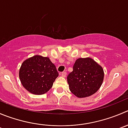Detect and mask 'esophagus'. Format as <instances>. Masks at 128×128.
Here are the masks:
<instances>
[{"instance_id":"34e87169","label":"esophagus","mask_w":128,"mask_h":128,"mask_svg":"<svg viewBox=\"0 0 128 128\" xmlns=\"http://www.w3.org/2000/svg\"><path fill=\"white\" fill-rule=\"evenodd\" d=\"M60 75H62V76H63V77H65V76H66V72H63L61 73Z\"/></svg>"}]
</instances>
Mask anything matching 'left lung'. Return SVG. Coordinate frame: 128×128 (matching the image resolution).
I'll return each instance as SVG.
<instances>
[{
	"label": "left lung",
	"instance_id": "8db88e82",
	"mask_svg": "<svg viewBox=\"0 0 128 128\" xmlns=\"http://www.w3.org/2000/svg\"><path fill=\"white\" fill-rule=\"evenodd\" d=\"M104 70L92 58L76 60L67 76L70 90L79 98L89 97L100 88L104 80Z\"/></svg>",
	"mask_w": 128,
	"mask_h": 128
}]
</instances>
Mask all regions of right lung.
<instances>
[{
  "instance_id": "right-lung-1",
  "label": "right lung",
  "mask_w": 128,
  "mask_h": 128,
  "mask_svg": "<svg viewBox=\"0 0 128 128\" xmlns=\"http://www.w3.org/2000/svg\"><path fill=\"white\" fill-rule=\"evenodd\" d=\"M55 65L48 57L35 55L22 63L19 76L23 87L35 95L46 93L58 77Z\"/></svg>"
}]
</instances>
